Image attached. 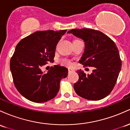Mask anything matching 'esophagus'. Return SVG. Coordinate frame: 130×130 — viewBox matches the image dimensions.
Here are the masks:
<instances>
[{"mask_svg": "<svg viewBox=\"0 0 130 130\" xmlns=\"http://www.w3.org/2000/svg\"><path fill=\"white\" fill-rule=\"evenodd\" d=\"M73 69H72V68H68V73H71V72H73Z\"/></svg>", "mask_w": 130, "mask_h": 130, "instance_id": "obj_1", "label": "esophagus"}]
</instances>
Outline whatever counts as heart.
<instances>
[{
    "instance_id": "obj_1",
    "label": "heart",
    "mask_w": 130,
    "mask_h": 130,
    "mask_svg": "<svg viewBox=\"0 0 130 130\" xmlns=\"http://www.w3.org/2000/svg\"><path fill=\"white\" fill-rule=\"evenodd\" d=\"M78 41H80V40H78V39H76V40H75V41H73V42H78ZM62 63H64V64H66V65H71V62H70V61H68V60H62Z\"/></svg>"
}]
</instances>
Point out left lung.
Wrapping results in <instances>:
<instances>
[{"label":"left lung","mask_w":130,"mask_h":130,"mask_svg":"<svg viewBox=\"0 0 130 130\" xmlns=\"http://www.w3.org/2000/svg\"><path fill=\"white\" fill-rule=\"evenodd\" d=\"M85 42V49L79 60L84 67H92L91 75L78 71L79 79L74 89L83 98L98 101L107 96L113 89L122 67V60L116 44L103 32L83 28L68 31Z\"/></svg>","instance_id":"left-lung-1"}]
</instances>
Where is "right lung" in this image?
<instances>
[{
	"label": "right lung",
	"instance_id": "add662e5",
	"mask_svg": "<svg viewBox=\"0 0 130 130\" xmlns=\"http://www.w3.org/2000/svg\"><path fill=\"white\" fill-rule=\"evenodd\" d=\"M67 30L36 31L18 42L11 57L10 67L17 89L29 101L37 103L53 99L60 82L68 75V69L51 67L43 73L41 67L54 62L56 45Z\"/></svg>",
	"mask_w": 130,
	"mask_h": 130
}]
</instances>
